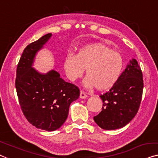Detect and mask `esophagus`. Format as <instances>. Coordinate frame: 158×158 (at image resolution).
Wrapping results in <instances>:
<instances>
[{
    "label": "esophagus",
    "instance_id": "34e87169",
    "mask_svg": "<svg viewBox=\"0 0 158 158\" xmlns=\"http://www.w3.org/2000/svg\"><path fill=\"white\" fill-rule=\"evenodd\" d=\"M79 97H80V98H81V99H84V98H86L87 97V95L84 92V91H81Z\"/></svg>",
    "mask_w": 158,
    "mask_h": 158
}]
</instances>
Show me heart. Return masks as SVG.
<instances>
[{
    "label": "heart",
    "instance_id": "1",
    "mask_svg": "<svg viewBox=\"0 0 158 158\" xmlns=\"http://www.w3.org/2000/svg\"><path fill=\"white\" fill-rule=\"evenodd\" d=\"M123 58L120 52L103 43H91L79 48L76 55L66 56L64 67L69 79L74 81L81 77L86 69L84 84L86 88L99 91L114 86L123 69Z\"/></svg>",
    "mask_w": 158,
    "mask_h": 158
}]
</instances>
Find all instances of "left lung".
<instances>
[{
	"label": "left lung",
	"mask_w": 158,
	"mask_h": 158,
	"mask_svg": "<svg viewBox=\"0 0 158 158\" xmlns=\"http://www.w3.org/2000/svg\"><path fill=\"white\" fill-rule=\"evenodd\" d=\"M143 74L135 59H132L118 81L109 91L101 95L102 110L94 117V121L104 130H116L130 123L142 99Z\"/></svg>",
	"instance_id": "8db88e82"
}]
</instances>
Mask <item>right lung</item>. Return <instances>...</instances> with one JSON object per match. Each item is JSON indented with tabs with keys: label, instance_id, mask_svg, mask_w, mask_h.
<instances>
[{
	"label": "right lung",
	"instance_id": "right-lung-1",
	"mask_svg": "<svg viewBox=\"0 0 158 158\" xmlns=\"http://www.w3.org/2000/svg\"><path fill=\"white\" fill-rule=\"evenodd\" d=\"M48 33L23 51L17 67L15 88L24 116L32 126L47 131L60 128L69 106L78 99V87L62 79L55 70L40 73L33 68L35 56L52 37Z\"/></svg>",
	"mask_w": 158,
	"mask_h": 158
}]
</instances>
